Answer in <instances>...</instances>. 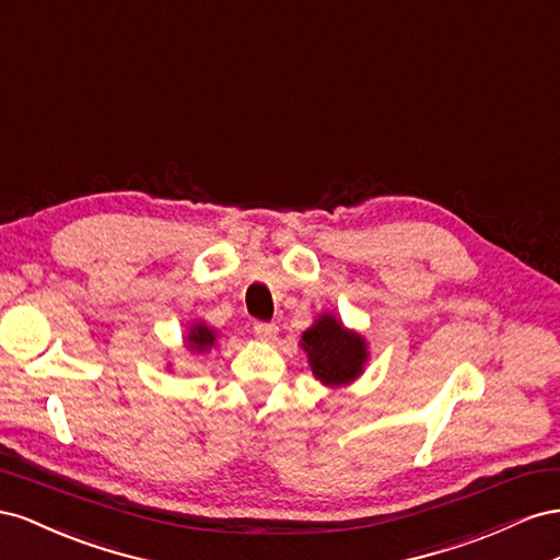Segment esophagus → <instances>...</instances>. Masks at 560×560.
Instances as JSON below:
<instances>
[{
	"label": "esophagus",
	"mask_w": 560,
	"mask_h": 560,
	"mask_svg": "<svg viewBox=\"0 0 560 560\" xmlns=\"http://www.w3.org/2000/svg\"><path fill=\"white\" fill-rule=\"evenodd\" d=\"M277 326L275 324H255L253 326V332H255V338H258L260 342H275L277 340Z\"/></svg>",
	"instance_id": "esophagus-1"
}]
</instances>
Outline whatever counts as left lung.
Returning <instances> with one entry per match:
<instances>
[{"label":"left lung","mask_w":560,"mask_h":560,"mask_svg":"<svg viewBox=\"0 0 560 560\" xmlns=\"http://www.w3.org/2000/svg\"><path fill=\"white\" fill-rule=\"evenodd\" d=\"M312 375L324 387L340 389L357 382L371 361V349L359 330H351L332 312H322L300 335Z\"/></svg>","instance_id":"8db88e82"}]
</instances>
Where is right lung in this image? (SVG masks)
Instances as JSON below:
<instances>
[{"label": "right lung", "instance_id": "1", "mask_svg": "<svg viewBox=\"0 0 560 560\" xmlns=\"http://www.w3.org/2000/svg\"><path fill=\"white\" fill-rule=\"evenodd\" d=\"M220 338V332L209 326L206 322H191L189 328H185V338H183V347L189 351V354H206L215 347ZM171 369V363H168Z\"/></svg>", "mask_w": 560, "mask_h": 560}]
</instances>
